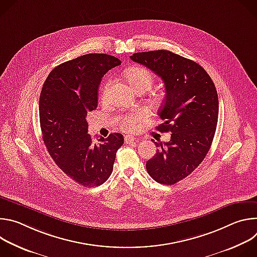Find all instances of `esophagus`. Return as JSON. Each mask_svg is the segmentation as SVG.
I'll return each mask as SVG.
<instances>
[{"label": "esophagus", "instance_id": "obj_1", "mask_svg": "<svg viewBox=\"0 0 257 257\" xmlns=\"http://www.w3.org/2000/svg\"><path fill=\"white\" fill-rule=\"evenodd\" d=\"M135 142H137V140L133 136H130V135H126L125 136V143L126 144H133Z\"/></svg>", "mask_w": 257, "mask_h": 257}]
</instances>
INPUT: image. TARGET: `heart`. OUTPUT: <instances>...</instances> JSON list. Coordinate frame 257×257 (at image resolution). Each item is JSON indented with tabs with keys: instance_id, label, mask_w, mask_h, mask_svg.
Wrapping results in <instances>:
<instances>
[{
	"instance_id": "obj_1",
	"label": "heart",
	"mask_w": 257,
	"mask_h": 257,
	"mask_svg": "<svg viewBox=\"0 0 257 257\" xmlns=\"http://www.w3.org/2000/svg\"><path fill=\"white\" fill-rule=\"evenodd\" d=\"M124 77L130 86L136 92H144L152 87L155 82V77L152 73L140 66H132L125 70ZM106 86L103 88L102 93L105 94ZM146 117V112L143 108H135L129 113H125L117 117V122L120 128L126 132H133L138 123Z\"/></svg>"
}]
</instances>
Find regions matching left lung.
<instances>
[{
	"instance_id": "8db88e82",
	"label": "left lung",
	"mask_w": 257,
	"mask_h": 257,
	"mask_svg": "<svg viewBox=\"0 0 257 257\" xmlns=\"http://www.w3.org/2000/svg\"><path fill=\"white\" fill-rule=\"evenodd\" d=\"M130 59L155 72L166 87L159 111L160 132H171L169 142H155L156 156L146 171L158 183L173 185L190 175L204 160L215 133L217 92L207 72L196 62L170 51L133 54Z\"/></svg>"
}]
</instances>
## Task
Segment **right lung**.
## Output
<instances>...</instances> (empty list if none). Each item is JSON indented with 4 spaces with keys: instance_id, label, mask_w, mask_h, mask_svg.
Wrapping results in <instances>:
<instances>
[{
    "instance_id": "right-lung-1",
    "label": "right lung",
    "mask_w": 257,
    "mask_h": 257,
    "mask_svg": "<svg viewBox=\"0 0 257 257\" xmlns=\"http://www.w3.org/2000/svg\"><path fill=\"white\" fill-rule=\"evenodd\" d=\"M121 64L106 54H87L54 68L40 96V122L46 148L58 167L84 187L101 185L113 172L124 136L112 133L94 143L86 116L97 106L105 73Z\"/></svg>"
}]
</instances>
